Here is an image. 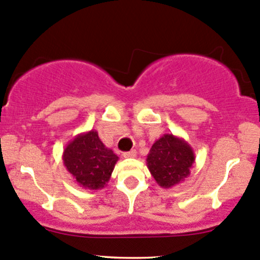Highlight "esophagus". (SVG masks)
<instances>
[{"label": "esophagus", "instance_id": "34e87169", "mask_svg": "<svg viewBox=\"0 0 260 260\" xmlns=\"http://www.w3.org/2000/svg\"><path fill=\"white\" fill-rule=\"evenodd\" d=\"M123 157H126V158H134V157H137V150H131V151L124 152Z\"/></svg>", "mask_w": 260, "mask_h": 260}]
</instances>
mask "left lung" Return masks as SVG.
Instances as JSON below:
<instances>
[{
	"mask_svg": "<svg viewBox=\"0 0 260 260\" xmlns=\"http://www.w3.org/2000/svg\"><path fill=\"white\" fill-rule=\"evenodd\" d=\"M195 152L180 137L168 133L157 139L146 158L150 173L161 187L170 189L190 176Z\"/></svg>",
	"mask_w": 260,
	"mask_h": 260,
	"instance_id": "8db88e82",
	"label": "left lung"
}]
</instances>
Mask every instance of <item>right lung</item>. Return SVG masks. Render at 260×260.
Wrapping results in <instances>:
<instances>
[{"instance_id":"right-lung-1","label":"right lung","mask_w":260,"mask_h":260,"mask_svg":"<svg viewBox=\"0 0 260 260\" xmlns=\"http://www.w3.org/2000/svg\"><path fill=\"white\" fill-rule=\"evenodd\" d=\"M118 156L106 148L94 129L77 134L62 152V162L77 185L99 190L110 180Z\"/></svg>"}]
</instances>
